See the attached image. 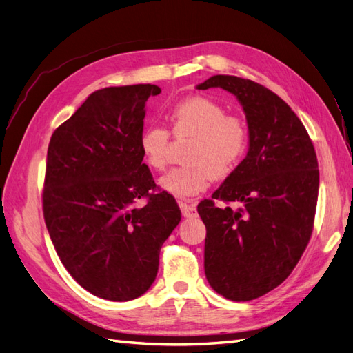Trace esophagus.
Instances as JSON below:
<instances>
[{
  "label": "esophagus",
  "mask_w": 353,
  "mask_h": 353,
  "mask_svg": "<svg viewBox=\"0 0 353 353\" xmlns=\"http://www.w3.org/2000/svg\"><path fill=\"white\" fill-rule=\"evenodd\" d=\"M179 208L183 210V215L185 218H193L197 215V206L196 203L193 201H188V200H179Z\"/></svg>",
  "instance_id": "obj_1"
}]
</instances>
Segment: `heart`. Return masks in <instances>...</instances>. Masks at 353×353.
I'll return each instance as SVG.
<instances>
[{"instance_id":"1","label":"heart","mask_w":353,"mask_h":353,"mask_svg":"<svg viewBox=\"0 0 353 353\" xmlns=\"http://www.w3.org/2000/svg\"><path fill=\"white\" fill-rule=\"evenodd\" d=\"M168 119L175 140H191L184 157L187 165L170 169L159 179V185L178 199L196 196L213 178L231 175L248 152L249 130L244 121L227 114L215 100L203 95L185 99L169 110ZM140 148L148 166L163 170L170 150L169 131L160 125L144 128Z\"/></svg>"}]
</instances>
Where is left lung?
<instances>
[{"label": "left lung", "mask_w": 353, "mask_h": 353, "mask_svg": "<svg viewBox=\"0 0 353 353\" xmlns=\"http://www.w3.org/2000/svg\"><path fill=\"white\" fill-rule=\"evenodd\" d=\"M222 88L243 105L249 152L223 184L199 203L206 225L205 274L216 293L248 302L292 274L314 230L319 170L303 123L263 85L215 74L197 90ZM215 199L242 208H218Z\"/></svg>", "instance_id": "obj_1"}]
</instances>
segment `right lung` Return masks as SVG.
I'll use <instances>...</instances> for the list:
<instances>
[{
    "mask_svg": "<svg viewBox=\"0 0 353 353\" xmlns=\"http://www.w3.org/2000/svg\"><path fill=\"white\" fill-rule=\"evenodd\" d=\"M160 92L150 83L95 91L48 144L42 210L51 241L79 285L113 302L150 288L181 221L175 199L154 193L140 148L145 101Z\"/></svg>",
    "mask_w": 353,
    "mask_h": 353,
    "instance_id": "add662e5",
    "label": "right lung"
}]
</instances>
